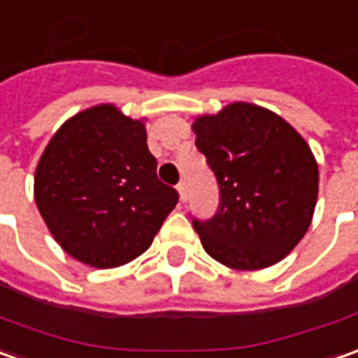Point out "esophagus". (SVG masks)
I'll use <instances>...</instances> for the list:
<instances>
[{
    "instance_id": "obj_1",
    "label": "esophagus",
    "mask_w": 358,
    "mask_h": 358,
    "mask_svg": "<svg viewBox=\"0 0 358 358\" xmlns=\"http://www.w3.org/2000/svg\"><path fill=\"white\" fill-rule=\"evenodd\" d=\"M177 191H179V199H181V203H187L189 195H187V183H185V181H181V183L177 185Z\"/></svg>"
}]
</instances>
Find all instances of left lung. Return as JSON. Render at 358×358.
Here are the masks:
<instances>
[{
  "mask_svg": "<svg viewBox=\"0 0 358 358\" xmlns=\"http://www.w3.org/2000/svg\"><path fill=\"white\" fill-rule=\"evenodd\" d=\"M220 191L217 215L193 218L210 258L232 270L274 266L308 232L317 203V162L284 117L234 102L193 124Z\"/></svg>",
  "mask_w": 358,
  "mask_h": 358,
  "instance_id": "left-lung-1",
  "label": "left lung"
}]
</instances>
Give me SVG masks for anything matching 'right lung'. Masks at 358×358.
Wrapping results in <instances>:
<instances>
[{
  "instance_id": "add662e5",
  "label": "right lung",
  "mask_w": 358,
  "mask_h": 358,
  "mask_svg": "<svg viewBox=\"0 0 358 358\" xmlns=\"http://www.w3.org/2000/svg\"><path fill=\"white\" fill-rule=\"evenodd\" d=\"M179 201L157 179L141 120L112 104L66 120L41 155L35 203L50 234L78 262L116 268L148 250Z\"/></svg>"
}]
</instances>
